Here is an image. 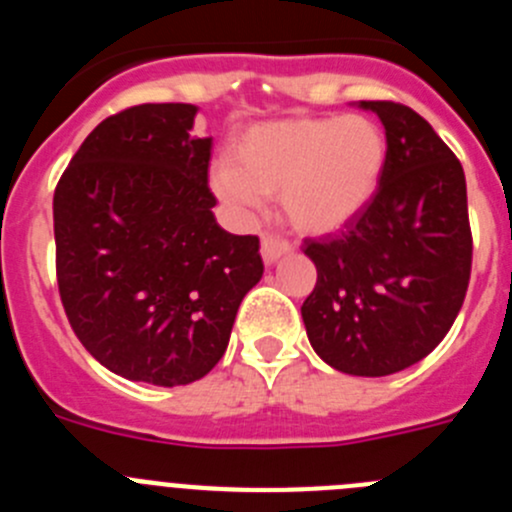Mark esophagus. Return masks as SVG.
Returning <instances> with one entry per match:
<instances>
[{"label": "esophagus", "mask_w": 512, "mask_h": 512, "mask_svg": "<svg viewBox=\"0 0 512 512\" xmlns=\"http://www.w3.org/2000/svg\"><path fill=\"white\" fill-rule=\"evenodd\" d=\"M289 251H292V243L279 238V235H269V233L261 235V256H264L266 264H274V261H279L284 253Z\"/></svg>", "instance_id": "1"}]
</instances>
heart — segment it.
I'll return each mask as SVG.
<instances>
[{"mask_svg": "<svg viewBox=\"0 0 512 512\" xmlns=\"http://www.w3.org/2000/svg\"><path fill=\"white\" fill-rule=\"evenodd\" d=\"M387 169V140L369 117H289L248 128L233 164L212 169V187L241 212L279 194L282 212L302 233H333L374 200Z\"/></svg>", "mask_w": 512, "mask_h": 512, "instance_id": "obj_1", "label": "heart"}]
</instances>
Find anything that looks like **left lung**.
Here are the masks:
<instances>
[{
	"label": "left lung",
	"instance_id": "8db88e82",
	"mask_svg": "<svg viewBox=\"0 0 512 512\" xmlns=\"http://www.w3.org/2000/svg\"><path fill=\"white\" fill-rule=\"evenodd\" d=\"M359 107L382 120L387 169L346 230L302 246L318 269L302 320L325 364L387 377L431 354L464 305L472 274L467 179L418 112L397 102Z\"/></svg>",
	"mask_w": 512,
	"mask_h": 512
}]
</instances>
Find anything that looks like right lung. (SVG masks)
Masks as SVG:
<instances>
[{
  "instance_id": "right-lung-1",
  "label": "right lung",
  "mask_w": 512,
  "mask_h": 512,
  "mask_svg": "<svg viewBox=\"0 0 512 512\" xmlns=\"http://www.w3.org/2000/svg\"><path fill=\"white\" fill-rule=\"evenodd\" d=\"M194 104H138L87 135L53 194L63 310L89 354L133 382L176 387L223 359L264 274L256 235L217 225L212 138Z\"/></svg>"
}]
</instances>
